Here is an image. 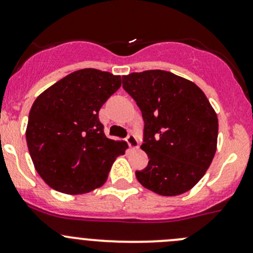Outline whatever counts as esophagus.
<instances>
[{
	"label": "esophagus",
	"mask_w": 253,
	"mask_h": 253,
	"mask_svg": "<svg viewBox=\"0 0 253 253\" xmlns=\"http://www.w3.org/2000/svg\"><path fill=\"white\" fill-rule=\"evenodd\" d=\"M127 143H128L129 148H133V149H137V148L139 147V142L138 139L136 138V137L133 136V134H128V137L126 138Z\"/></svg>",
	"instance_id": "obj_1"
}]
</instances>
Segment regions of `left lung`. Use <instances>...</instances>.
<instances>
[{
  "label": "left lung",
  "instance_id": "left-lung-1",
  "mask_svg": "<svg viewBox=\"0 0 253 253\" xmlns=\"http://www.w3.org/2000/svg\"><path fill=\"white\" fill-rule=\"evenodd\" d=\"M144 121L143 144L148 165L136 177L160 196L190 191L206 174L218 141V117L193 82L162 70L122 77Z\"/></svg>",
  "mask_w": 253,
  "mask_h": 253
}]
</instances>
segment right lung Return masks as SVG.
Returning a JSON list of instances; mask_svg holds the SVG:
<instances>
[{"mask_svg":"<svg viewBox=\"0 0 253 253\" xmlns=\"http://www.w3.org/2000/svg\"><path fill=\"white\" fill-rule=\"evenodd\" d=\"M121 86V77L84 68L42 91L28 119L27 144L38 174L67 195L105 183L112 164L128 148L104 133L99 110Z\"/></svg>","mask_w":253,"mask_h":253,"instance_id":"obj_1","label":"right lung"}]
</instances>
